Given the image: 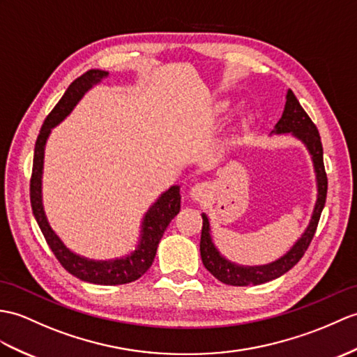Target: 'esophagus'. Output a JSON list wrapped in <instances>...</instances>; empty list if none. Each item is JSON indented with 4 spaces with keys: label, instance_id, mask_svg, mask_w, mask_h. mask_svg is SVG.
Returning a JSON list of instances; mask_svg holds the SVG:
<instances>
[{
    "label": "esophagus",
    "instance_id": "esophagus-1",
    "mask_svg": "<svg viewBox=\"0 0 357 357\" xmlns=\"http://www.w3.org/2000/svg\"><path fill=\"white\" fill-rule=\"evenodd\" d=\"M190 197H192V201L195 202H204L206 197L210 195V188L206 184H196L192 188H190Z\"/></svg>",
    "mask_w": 357,
    "mask_h": 357
}]
</instances>
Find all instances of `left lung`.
I'll list each match as a JSON object with an SVG mask.
<instances>
[{
  "label": "left lung",
  "mask_w": 357,
  "mask_h": 357,
  "mask_svg": "<svg viewBox=\"0 0 357 357\" xmlns=\"http://www.w3.org/2000/svg\"><path fill=\"white\" fill-rule=\"evenodd\" d=\"M271 135H291L301 141L304 147L307 149L310 160L313 164L314 181H317V201L313 205V211L309 220V225L301 233V236L295 240V243L289 250L266 264H238L236 261L228 260L219 248L214 243L211 234L210 219L205 213H202V234H201V259L204 266L208 269L219 281L229 286H255L268 283L291 271L295 264L301 260L304 252L312 242L317 231L318 222L321 218L322 208L326 205L327 197V175L324 169V158H322V144L319 132L305 111L301 107L300 102L296 100L295 94L291 89L286 93V103L283 114L278 123L273 126Z\"/></svg>",
  "instance_id": "obj_1"
}]
</instances>
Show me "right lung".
Masks as SVG:
<instances>
[{
  "mask_svg": "<svg viewBox=\"0 0 357 357\" xmlns=\"http://www.w3.org/2000/svg\"><path fill=\"white\" fill-rule=\"evenodd\" d=\"M107 77H109V73L98 68L82 74L65 91V94L62 96L59 103L54 106V109L48 114L35 144V156H33V172L30 181V202L33 216H35L40 231H43L48 246L52 248L56 259L61 261L66 271L82 281H86V283L117 286L138 280L152 266L164 231L167 229L172 219L181 210V187L172 185L149 206V210L144 213L139 223V236L135 250L121 257L107 260L88 259V257L74 252L65 245L63 240L57 236L52 223L48 220L43 193L45 146L50 135H52V130L68 117L89 89H93L96 85H100Z\"/></svg>",
  "mask_w": 357,
  "mask_h": 357,
  "instance_id": "obj_1",
  "label": "right lung"
}]
</instances>
